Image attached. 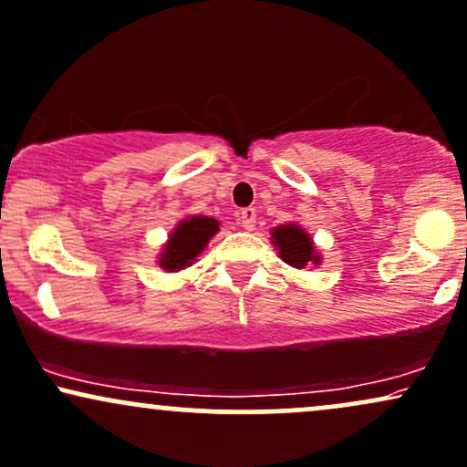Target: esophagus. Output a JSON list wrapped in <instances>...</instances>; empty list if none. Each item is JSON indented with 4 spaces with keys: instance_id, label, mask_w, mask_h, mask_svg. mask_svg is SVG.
<instances>
[{
    "instance_id": "obj_1",
    "label": "esophagus",
    "mask_w": 467,
    "mask_h": 467,
    "mask_svg": "<svg viewBox=\"0 0 467 467\" xmlns=\"http://www.w3.org/2000/svg\"><path fill=\"white\" fill-rule=\"evenodd\" d=\"M239 222H241V226H244L245 230H254V226H256V211L252 209V206H248V209H241Z\"/></svg>"
}]
</instances>
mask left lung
Returning <instances> with one entry per match:
<instances>
[{"mask_svg":"<svg viewBox=\"0 0 467 467\" xmlns=\"http://www.w3.org/2000/svg\"><path fill=\"white\" fill-rule=\"evenodd\" d=\"M272 244L278 250V256L296 269L319 265L322 256L313 245L311 234H306L297 223H285L272 230Z\"/></svg>","mask_w":467,"mask_h":467,"instance_id":"obj_1","label":"left lung"}]
</instances>
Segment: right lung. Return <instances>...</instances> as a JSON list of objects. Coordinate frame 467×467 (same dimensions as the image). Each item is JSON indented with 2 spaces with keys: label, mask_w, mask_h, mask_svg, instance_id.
<instances>
[{
  "label": "right lung",
  "mask_w": 467,
  "mask_h": 467,
  "mask_svg": "<svg viewBox=\"0 0 467 467\" xmlns=\"http://www.w3.org/2000/svg\"><path fill=\"white\" fill-rule=\"evenodd\" d=\"M219 230V222L206 215H193L180 219L178 226L170 233V239L162 245L159 265L165 272H180L193 265L195 258L202 254L213 234Z\"/></svg>",
  "instance_id": "1"
}]
</instances>
